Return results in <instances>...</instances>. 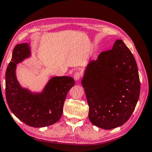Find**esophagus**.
Here are the masks:
<instances>
[{
  "instance_id": "esophagus-1",
  "label": "esophagus",
  "mask_w": 152,
  "mask_h": 152,
  "mask_svg": "<svg viewBox=\"0 0 152 152\" xmlns=\"http://www.w3.org/2000/svg\"><path fill=\"white\" fill-rule=\"evenodd\" d=\"M81 77V73L80 72H76L74 74V79L75 81H79V79Z\"/></svg>"
}]
</instances>
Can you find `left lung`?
Listing matches in <instances>:
<instances>
[{
	"label": "left lung",
	"mask_w": 152,
	"mask_h": 152,
	"mask_svg": "<svg viewBox=\"0 0 152 152\" xmlns=\"http://www.w3.org/2000/svg\"><path fill=\"white\" fill-rule=\"evenodd\" d=\"M81 84L94 126L111 129L128 120L139 99L140 81L135 58L122 40L89 61Z\"/></svg>",
	"instance_id": "obj_1"
}]
</instances>
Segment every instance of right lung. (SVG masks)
<instances>
[{
  "instance_id": "obj_1",
  "label": "right lung",
  "mask_w": 152,
  "mask_h": 152,
  "mask_svg": "<svg viewBox=\"0 0 152 152\" xmlns=\"http://www.w3.org/2000/svg\"><path fill=\"white\" fill-rule=\"evenodd\" d=\"M31 56L27 43L18 44L12 51L6 72V99L12 112L23 123L33 127L50 126L59 120L68 91L74 79L68 76L54 77L41 93H32L20 86L16 76L18 63Z\"/></svg>"
}]
</instances>
